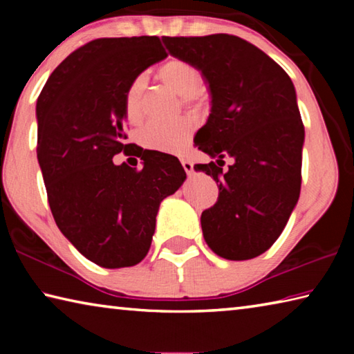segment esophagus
<instances>
[{"label":"esophagus","instance_id":"1","mask_svg":"<svg viewBox=\"0 0 354 354\" xmlns=\"http://www.w3.org/2000/svg\"><path fill=\"white\" fill-rule=\"evenodd\" d=\"M181 164H183L184 170H185V173H187V175H190V173L194 171V164H192L190 160H187V159H183V160H181Z\"/></svg>","mask_w":354,"mask_h":354}]
</instances>
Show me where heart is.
Here are the masks:
<instances>
[{
	"label": "heart",
	"mask_w": 354,
	"mask_h": 354,
	"mask_svg": "<svg viewBox=\"0 0 354 354\" xmlns=\"http://www.w3.org/2000/svg\"><path fill=\"white\" fill-rule=\"evenodd\" d=\"M159 80L183 95L187 103H196L203 100V93L198 91L201 82L200 70L184 59H170L158 70ZM145 88V77L136 76L128 84L123 97L124 117L129 123H137L142 117V93ZM194 124L189 118H178L173 122H153L143 127L137 139L140 145L148 149L162 153H179L187 147Z\"/></svg>",
	"instance_id": "1"
}]
</instances>
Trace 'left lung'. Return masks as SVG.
Listing matches in <instances>:
<instances>
[{
    "label": "left lung",
    "mask_w": 354,
    "mask_h": 354,
    "mask_svg": "<svg viewBox=\"0 0 354 354\" xmlns=\"http://www.w3.org/2000/svg\"><path fill=\"white\" fill-rule=\"evenodd\" d=\"M162 41L201 71L212 98L194 140L217 159L194 167L218 183L217 203L201 214L203 236L220 257L253 259L281 236L301 189L304 127L295 87L272 57L236 35ZM226 155L235 164L223 171Z\"/></svg>",
    "instance_id": "8db88e82"
}]
</instances>
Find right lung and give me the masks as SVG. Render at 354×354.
Wrapping results in <instances>:
<instances>
[{
  "instance_id": "1",
  "label": "right lung",
  "mask_w": 354,
  "mask_h": 354,
  "mask_svg": "<svg viewBox=\"0 0 354 354\" xmlns=\"http://www.w3.org/2000/svg\"><path fill=\"white\" fill-rule=\"evenodd\" d=\"M156 35L97 39L77 48L48 77L37 100V159L62 234L100 267H133L147 256L160 201L185 179L178 158L127 143L128 84L162 61ZM123 151L140 171L115 166Z\"/></svg>"
}]
</instances>
